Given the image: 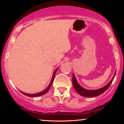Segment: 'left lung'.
Returning a JSON list of instances; mask_svg holds the SVG:
<instances>
[{
  "instance_id": "left-lung-1",
  "label": "left lung",
  "mask_w": 124,
  "mask_h": 124,
  "mask_svg": "<svg viewBox=\"0 0 124 124\" xmlns=\"http://www.w3.org/2000/svg\"><path fill=\"white\" fill-rule=\"evenodd\" d=\"M116 72H115L114 76H113V78H112V79L111 80L110 82H109L107 85H106L105 86H104L103 87L101 88L100 89L97 90H86L84 88L82 87V86H80L79 85V83L77 82L76 78H75L74 74H73V78H72V82H73V85L74 88H75V90L78 92L79 94L83 97H96L99 95L103 94L105 91L109 87V86L111 85V84L112 82V81L114 80V78L115 75H116Z\"/></svg>"
}]
</instances>
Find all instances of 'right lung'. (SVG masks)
<instances>
[{"label": "right lung", "mask_w": 124, "mask_h": 124, "mask_svg": "<svg viewBox=\"0 0 124 124\" xmlns=\"http://www.w3.org/2000/svg\"><path fill=\"white\" fill-rule=\"evenodd\" d=\"M58 69H56V70H55V72H54V73L53 74V76H52V79H51V81L50 82V83H49V86H48L44 90L42 91V92H39V93H36V94H27V93H24V92H21V91H20V92H21V93H23V94L25 95V96H28V97H38V96H42V95L45 94V93H46L48 92V91L49 90V89H50L51 85H52V83H53L54 82V78H55V73H56V71H57Z\"/></svg>", "instance_id": "obj_1"}]
</instances>
